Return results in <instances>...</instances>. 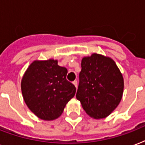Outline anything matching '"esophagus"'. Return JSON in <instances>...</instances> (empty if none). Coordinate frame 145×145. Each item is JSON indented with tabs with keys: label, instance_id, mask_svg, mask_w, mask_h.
Here are the masks:
<instances>
[{
	"label": "esophagus",
	"instance_id": "esophagus-1",
	"mask_svg": "<svg viewBox=\"0 0 145 145\" xmlns=\"http://www.w3.org/2000/svg\"><path fill=\"white\" fill-rule=\"evenodd\" d=\"M73 84L74 85L76 88H77V80H74V81L73 82Z\"/></svg>",
	"mask_w": 145,
	"mask_h": 145
}]
</instances>
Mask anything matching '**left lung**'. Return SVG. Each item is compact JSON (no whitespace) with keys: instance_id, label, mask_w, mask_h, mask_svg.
Instances as JSON below:
<instances>
[{"instance_id":"8db88e82","label":"left lung","mask_w":145,"mask_h":145,"mask_svg":"<svg viewBox=\"0 0 145 145\" xmlns=\"http://www.w3.org/2000/svg\"><path fill=\"white\" fill-rule=\"evenodd\" d=\"M81 68L76 98L89 117L105 118L121 101L123 75L112 59L97 53L84 57Z\"/></svg>"}]
</instances>
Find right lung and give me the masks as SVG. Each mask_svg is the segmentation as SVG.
I'll list each match as a JSON object with an SVG mask.
<instances>
[{"label":"right lung","mask_w":145,"mask_h":145,"mask_svg":"<svg viewBox=\"0 0 145 145\" xmlns=\"http://www.w3.org/2000/svg\"><path fill=\"white\" fill-rule=\"evenodd\" d=\"M67 68L58 61H34L24 74L21 89L26 105L40 119L53 120L60 117L76 88L66 79Z\"/></svg>","instance_id":"add662e5"}]
</instances>
